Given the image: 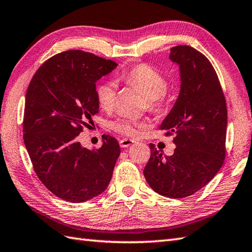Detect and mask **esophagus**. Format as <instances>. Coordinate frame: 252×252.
I'll use <instances>...</instances> for the list:
<instances>
[{"mask_svg": "<svg viewBox=\"0 0 252 252\" xmlns=\"http://www.w3.org/2000/svg\"><path fill=\"white\" fill-rule=\"evenodd\" d=\"M134 143H135V141L130 140V138H122V140H120V141H119L120 146H121V147H123V148L129 147V146H131V145H132V144H134Z\"/></svg>", "mask_w": 252, "mask_h": 252, "instance_id": "34e87169", "label": "esophagus"}]
</instances>
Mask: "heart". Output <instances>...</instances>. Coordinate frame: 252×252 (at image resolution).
I'll return each mask as SVG.
<instances>
[{"label": "heart", "instance_id": "obj_1", "mask_svg": "<svg viewBox=\"0 0 252 252\" xmlns=\"http://www.w3.org/2000/svg\"><path fill=\"white\" fill-rule=\"evenodd\" d=\"M125 81L140 89L148 99L149 107L153 109H161L162 96L168 91V80L153 67L141 63L132 67L122 74ZM116 85L112 82H104L96 89V97L98 105L104 110H110L115 105ZM112 129L126 136H137L142 132L143 125L132 119H118L112 122Z\"/></svg>", "mask_w": 252, "mask_h": 252}]
</instances>
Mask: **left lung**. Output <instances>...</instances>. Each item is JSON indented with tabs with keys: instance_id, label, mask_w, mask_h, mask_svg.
I'll list each match as a JSON object with an SVG mask.
<instances>
[{
	"instance_id": "obj_1",
	"label": "left lung",
	"mask_w": 252,
	"mask_h": 252,
	"mask_svg": "<svg viewBox=\"0 0 252 252\" xmlns=\"http://www.w3.org/2000/svg\"><path fill=\"white\" fill-rule=\"evenodd\" d=\"M179 66L180 93L159 130L174 134V154L164 156L154 144L144 169L148 185L159 195L184 198L201 189L225 158L227 109L215 68L200 52L179 45L170 50Z\"/></svg>"
}]
</instances>
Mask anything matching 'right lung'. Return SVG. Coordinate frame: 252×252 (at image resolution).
I'll list each match as a JSON object with an SVG mask.
<instances>
[{
    "mask_svg": "<svg viewBox=\"0 0 252 252\" xmlns=\"http://www.w3.org/2000/svg\"><path fill=\"white\" fill-rule=\"evenodd\" d=\"M117 63L79 50L60 53L34 73L27 90L24 142L46 189L61 199L84 202L100 195L112 178L120 146L105 135L97 151L78 142L99 111L96 82Z\"/></svg>",
    "mask_w": 252,
    "mask_h": 252,
    "instance_id": "right-lung-1",
    "label": "right lung"
}]
</instances>
